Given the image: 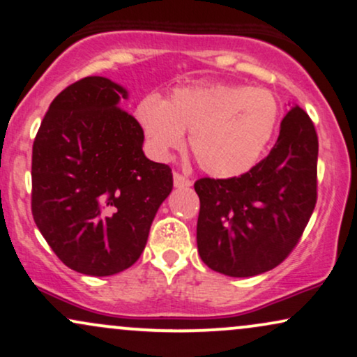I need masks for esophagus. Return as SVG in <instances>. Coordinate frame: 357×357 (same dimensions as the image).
Wrapping results in <instances>:
<instances>
[{"label":"esophagus","mask_w":357,"mask_h":357,"mask_svg":"<svg viewBox=\"0 0 357 357\" xmlns=\"http://www.w3.org/2000/svg\"><path fill=\"white\" fill-rule=\"evenodd\" d=\"M173 183H174L176 188H189L192 184L191 179H188L186 176H183V174H179V173H174L173 174Z\"/></svg>","instance_id":"1"}]
</instances>
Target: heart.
<instances>
[{"instance_id": "1", "label": "heart", "mask_w": 357, "mask_h": 357, "mask_svg": "<svg viewBox=\"0 0 357 357\" xmlns=\"http://www.w3.org/2000/svg\"><path fill=\"white\" fill-rule=\"evenodd\" d=\"M135 114L155 156L168 158L183 146L188 130L201 169L215 178H234L254 168L264 155L282 107L267 89L212 84L176 89L166 102L146 96Z\"/></svg>"}]
</instances>
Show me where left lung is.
<instances>
[{
	"mask_svg": "<svg viewBox=\"0 0 357 357\" xmlns=\"http://www.w3.org/2000/svg\"><path fill=\"white\" fill-rule=\"evenodd\" d=\"M317 130L295 105L272 151L254 168L227 179H197V250L207 267L242 278L282 264L317 204Z\"/></svg>",
	"mask_w": 357,
	"mask_h": 357,
	"instance_id": "1",
	"label": "left lung"
}]
</instances>
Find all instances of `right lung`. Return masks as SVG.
Masks as SVG:
<instances>
[{
  "instance_id": "add662e5",
  "label": "right lung",
  "mask_w": 357,
  "mask_h": 357,
  "mask_svg": "<svg viewBox=\"0 0 357 357\" xmlns=\"http://www.w3.org/2000/svg\"><path fill=\"white\" fill-rule=\"evenodd\" d=\"M126 96L98 75L70 84L33 145L34 222L67 267L92 277L132 267L173 189L171 168L148 160L142 125L119 107Z\"/></svg>"
}]
</instances>
